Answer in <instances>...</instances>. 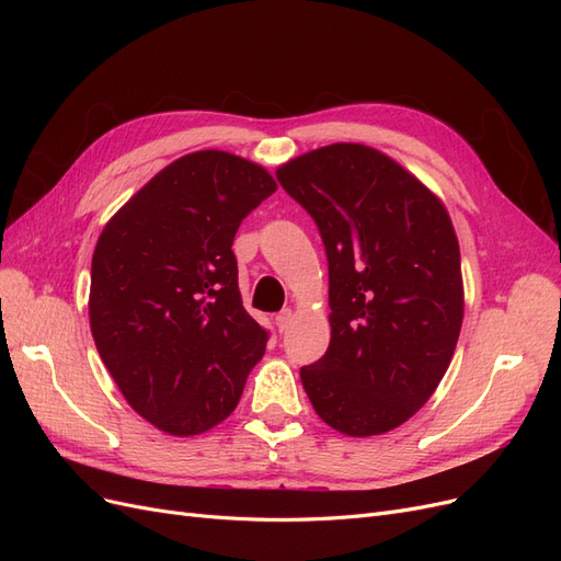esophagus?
<instances>
[{
	"mask_svg": "<svg viewBox=\"0 0 561 561\" xmlns=\"http://www.w3.org/2000/svg\"><path fill=\"white\" fill-rule=\"evenodd\" d=\"M290 322H293V311H290V309H285V311H280V313L276 316V328H278L280 334L287 332V328H290Z\"/></svg>",
	"mask_w": 561,
	"mask_h": 561,
	"instance_id": "esophagus-1",
	"label": "esophagus"
}]
</instances>
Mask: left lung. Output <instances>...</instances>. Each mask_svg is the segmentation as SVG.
<instances>
[{"label": "left lung", "mask_w": 561, "mask_h": 561, "mask_svg": "<svg viewBox=\"0 0 561 561\" xmlns=\"http://www.w3.org/2000/svg\"><path fill=\"white\" fill-rule=\"evenodd\" d=\"M330 268L332 339L299 369L318 416L353 437L400 426L451 363L463 320L461 252L426 186L381 151L339 142L285 163Z\"/></svg>", "instance_id": "1"}]
</instances>
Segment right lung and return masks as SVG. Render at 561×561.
I'll return each instance as SVG.
<instances>
[{"label":"right lung","mask_w":561,"mask_h":561,"mask_svg":"<svg viewBox=\"0 0 561 561\" xmlns=\"http://www.w3.org/2000/svg\"><path fill=\"white\" fill-rule=\"evenodd\" d=\"M274 192L262 165L194 151L100 233L89 297L95 346L128 404L163 433L198 435L225 421L264 355L268 332L243 309L231 245Z\"/></svg>","instance_id":"right-lung-1"}]
</instances>
